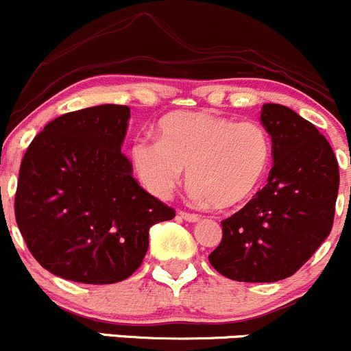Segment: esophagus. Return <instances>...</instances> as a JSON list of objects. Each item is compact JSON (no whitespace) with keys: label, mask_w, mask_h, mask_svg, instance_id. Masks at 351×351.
Returning a JSON list of instances; mask_svg holds the SVG:
<instances>
[{"label":"esophagus","mask_w":351,"mask_h":351,"mask_svg":"<svg viewBox=\"0 0 351 351\" xmlns=\"http://www.w3.org/2000/svg\"><path fill=\"white\" fill-rule=\"evenodd\" d=\"M179 217L186 221H197L201 218L197 213H189V211H179Z\"/></svg>","instance_id":"obj_1"}]
</instances>
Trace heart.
I'll use <instances>...</instances> for the list:
<instances>
[{
  "instance_id": "b5f03b06",
  "label": "heart",
  "mask_w": 351,
  "mask_h": 351,
  "mask_svg": "<svg viewBox=\"0 0 351 351\" xmlns=\"http://www.w3.org/2000/svg\"><path fill=\"white\" fill-rule=\"evenodd\" d=\"M271 160V140L256 121L206 112H172L158 123V140L140 136L131 147L134 174L155 197L167 199L184 169L197 203L232 208L258 191Z\"/></svg>"
}]
</instances>
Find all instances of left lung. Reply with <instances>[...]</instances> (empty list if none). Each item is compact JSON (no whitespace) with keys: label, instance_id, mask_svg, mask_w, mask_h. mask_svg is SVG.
Masks as SVG:
<instances>
[{"label":"left lung","instance_id":"obj_1","mask_svg":"<svg viewBox=\"0 0 351 351\" xmlns=\"http://www.w3.org/2000/svg\"><path fill=\"white\" fill-rule=\"evenodd\" d=\"M271 136L268 184L221 221L220 245L208 256L235 282L271 283L297 273L332 228L339 171L331 145L312 123L280 104H265Z\"/></svg>","mask_w":351,"mask_h":351}]
</instances>
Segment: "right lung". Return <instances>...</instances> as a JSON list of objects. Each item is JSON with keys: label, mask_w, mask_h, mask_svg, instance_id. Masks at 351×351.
<instances>
[{"label": "right lung", "mask_w": 351, "mask_h": 351, "mask_svg": "<svg viewBox=\"0 0 351 351\" xmlns=\"http://www.w3.org/2000/svg\"><path fill=\"white\" fill-rule=\"evenodd\" d=\"M130 107L104 104L62 114L34 138L20 165L15 218L43 268L107 285L130 278L150 227L176 217L133 177L121 152Z\"/></svg>", "instance_id": "obj_1"}]
</instances>
